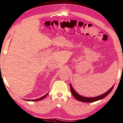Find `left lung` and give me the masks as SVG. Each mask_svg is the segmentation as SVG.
Segmentation results:
<instances>
[{
    "mask_svg": "<svg viewBox=\"0 0 123 123\" xmlns=\"http://www.w3.org/2000/svg\"><path fill=\"white\" fill-rule=\"evenodd\" d=\"M70 91H71L72 94L75 98L79 101H80L81 102H84V103H93V102L96 101L98 100H99L100 99H103L105 97H106L108 94H109L111 92L113 88V87H112L111 88H110L109 90L107 92L104 93L103 94L99 95V96H98L96 97H93V98H87V97H82L81 95L78 94V93H76V92L74 90L71 84H70Z\"/></svg>",
    "mask_w": 123,
    "mask_h": 123,
    "instance_id": "left-lung-1",
    "label": "left lung"
}]
</instances>
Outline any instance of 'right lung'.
Wrapping results in <instances>:
<instances>
[{
	"label": "right lung",
	"mask_w": 123,
	"mask_h": 123,
	"mask_svg": "<svg viewBox=\"0 0 123 123\" xmlns=\"http://www.w3.org/2000/svg\"><path fill=\"white\" fill-rule=\"evenodd\" d=\"M48 93H47V94H45V95H44V96L40 98L39 99H35V100H28V101H39V100H42L43 99H44V98L47 96V95H48Z\"/></svg>",
	"instance_id": "add662e5"
}]
</instances>
